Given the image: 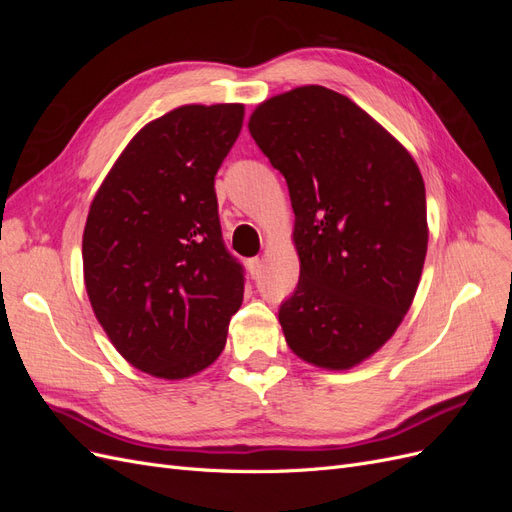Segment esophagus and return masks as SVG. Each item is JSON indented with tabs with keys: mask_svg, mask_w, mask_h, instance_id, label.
I'll return each instance as SVG.
<instances>
[{
	"mask_svg": "<svg viewBox=\"0 0 512 512\" xmlns=\"http://www.w3.org/2000/svg\"><path fill=\"white\" fill-rule=\"evenodd\" d=\"M260 267H262V260L260 258H250V260H247V269H250L252 275H258Z\"/></svg>",
	"mask_w": 512,
	"mask_h": 512,
	"instance_id": "34e87169",
	"label": "esophagus"
}]
</instances>
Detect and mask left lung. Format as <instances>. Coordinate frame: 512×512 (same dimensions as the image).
Listing matches in <instances>:
<instances>
[{
    "instance_id": "8db88e82",
    "label": "left lung",
    "mask_w": 512,
    "mask_h": 512,
    "mask_svg": "<svg viewBox=\"0 0 512 512\" xmlns=\"http://www.w3.org/2000/svg\"><path fill=\"white\" fill-rule=\"evenodd\" d=\"M247 128L294 211L301 273L280 307L286 344L316 367L359 365L393 337L421 280V170L361 106L320 85L258 104Z\"/></svg>"
}]
</instances>
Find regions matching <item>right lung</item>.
I'll return each mask as SVG.
<instances>
[{
  "label": "right lung",
  "instance_id": "1",
  "mask_svg": "<svg viewBox=\"0 0 512 512\" xmlns=\"http://www.w3.org/2000/svg\"><path fill=\"white\" fill-rule=\"evenodd\" d=\"M243 115V104H185L149 121L91 200L89 303L123 359L156 378L209 367L243 301V267L224 245L215 196Z\"/></svg>",
  "mask_w": 512,
  "mask_h": 512
}]
</instances>
